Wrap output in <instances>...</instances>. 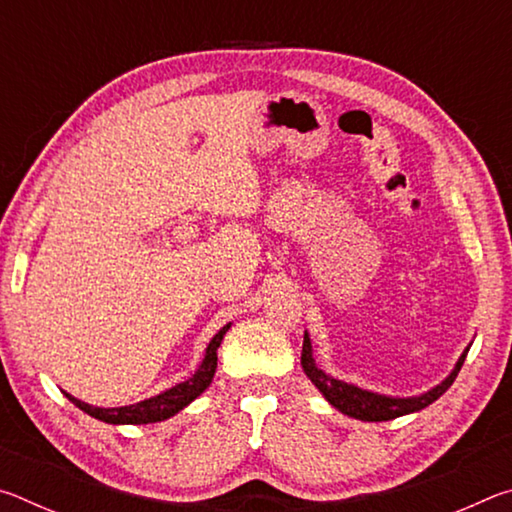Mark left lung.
Here are the masks:
<instances>
[{"mask_svg": "<svg viewBox=\"0 0 512 512\" xmlns=\"http://www.w3.org/2000/svg\"><path fill=\"white\" fill-rule=\"evenodd\" d=\"M470 345L463 350L461 357H458V361L454 363L452 372H449V375L440 381V384L429 388V391H424L420 395H411V397H395V395L375 393V391H368V388H361L357 384H350V381L332 377L329 372L316 366L309 332H305V341H302L300 363H302V370H305V375L311 379V384H314L318 391L323 393L325 400L332 404L336 411H341L343 415H350V418L363 420V422H386V420L400 418V415L422 411V409H427L429 404L436 402L438 397L454 384L458 370H461L467 352H470Z\"/></svg>", "mask_w": 512, "mask_h": 512, "instance_id": "8db88e82", "label": "left lung"}]
</instances>
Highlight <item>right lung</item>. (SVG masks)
I'll use <instances>...</instances> for the list:
<instances>
[{"mask_svg": "<svg viewBox=\"0 0 512 512\" xmlns=\"http://www.w3.org/2000/svg\"><path fill=\"white\" fill-rule=\"evenodd\" d=\"M232 327V323L223 325L219 332L212 336V341L207 343L205 354H203V361L198 363V368L192 377H187L185 381H180V384L167 388V391H162L153 397H146L142 402H135V404H128V406H112V409H101V406H92L88 402H81L76 400L74 395H67L69 402H74L79 406L81 411H85L92 418H97L101 422H108V424H151V422H162L167 418H173L178 411H183L185 406L192 404L198 395L205 393V388L212 384L214 379V372H216V350H219V345L223 341V336L228 329Z\"/></svg>", "mask_w": 512, "mask_h": 512, "instance_id": "obj_1", "label": "right lung"}]
</instances>
